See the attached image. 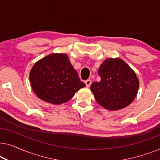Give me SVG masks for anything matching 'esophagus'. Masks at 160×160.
Wrapping results in <instances>:
<instances>
[{
  "label": "esophagus",
  "instance_id": "esophagus-1",
  "mask_svg": "<svg viewBox=\"0 0 160 160\" xmlns=\"http://www.w3.org/2000/svg\"><path fill=\"white\" fill-rule=\"evenodd\" d=\"M91 83H92L91 79H87V80L85 81V84H86V86H87V87H89V86H90Z\"/></svg>",
  "mask_w": 160,
  "mask_h": 160
}]
</instances>
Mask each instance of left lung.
Instances as JSON below:
<instances>
[{
	"instance_id": "8db88e82",
	"label": "left lung",
	"mask_w": 160,
	"mask_h": 160,
	"mask_svg": "<svg viewBox=\"0 0 160 160\" xmlns=\"http://www.w3.org/2000/svg\"><path fill=\"white\" fill-rule=\"evenodd\" d=\"M100 82L91 84L96 101L109 111L125 108L136 97L139 81L135 72L121 59H107L98 70Z\"/></svg>"
}]
</instances>
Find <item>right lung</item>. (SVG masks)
<instances>
[{
    "label": "right lung",
    "instance_id": "obj_1",
    "mask_svg": "<svg viewBox=\"0 0 160 160\" xmlns=\"http://www.w3.org/2000/svg\"><path fill=\"white\" fill-rule=\"evenodd\" d=\"M32 90L40 99L61 104L86 85L65 54H52L38 60L30 73Z\"/></svg>",
    "mask_w": 160,
    "mask_h": 160
}]
</instances>
